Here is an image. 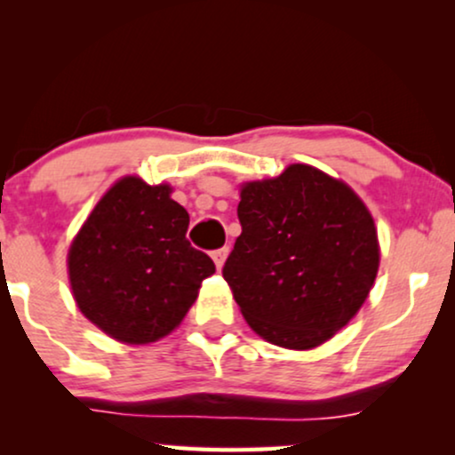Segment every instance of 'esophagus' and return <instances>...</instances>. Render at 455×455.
Wrapping results in <instances>:
<instances>
[{
  "label": "esophagus",
  "instance_id": "1",
  "mask_svg": "<svg viewBox=\"0 0 455 455\" xmlns=\"http://www.w3.org/2000/svg\"><path fill=\"white\" fill-rule=\"evenodd\" d=\"M227 257H228V248H218V250H213V252H212V259H213V263H216L218 269H222V265H224V260H227Z\"/></svg>",
  "mask_w": 455,
  "mask_h": 455
}]
</instances>
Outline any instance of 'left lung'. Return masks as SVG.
I'll return each instance as SVG.
<instances>
[{"label":"left lung","instance_id":"obj_1","mask_svg":"<svg viewBox=\"0 0 455 455\" xmlns=\"http://www.w3.org/2000/svg\"><path fill=\"white\" fill-rule=\"evenodd\" d=\"M242 235L222 267L263 340L306 351L347 325L379 271L377 227L344 181L310 164L242 186Z\"/></svg>","mask_w":455,"mask_h":455}]
</instances>
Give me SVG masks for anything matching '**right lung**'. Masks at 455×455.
Returning <instances> with one entry per match:
<instances>
[{"instance_id":"1","label":"right lung","mask_w":455,"mask_h":455,"mask_svg":"<svg viewBox=\"0 0 455 455\" xmlns=\"http://www.w3.org/2000/svg\"><path fill=\"white\" fill-rule=\"evenodd\" d=\"M173 188L122 177L93 207L68 252L78 310L126 344H149L184 321L213 260L186 239L190 216Z\"/></svg>"}]
</instances>
